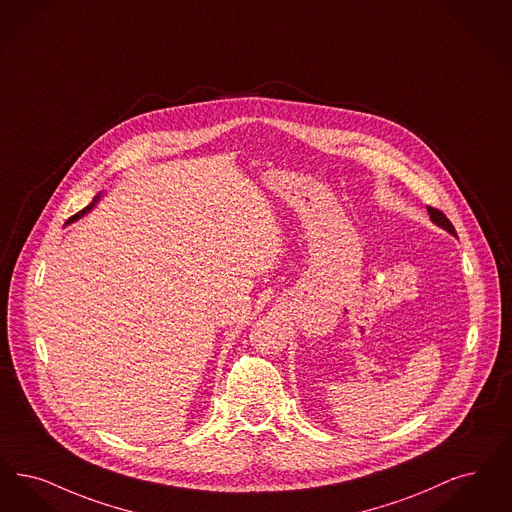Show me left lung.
Listing matches in <instances>:
<instances>
[{
	"mask_svg": "<svg viewBox=\"0 0 512 512\" xmlns=\"http://www.w3.org/2000/svg\"><path fill=\"white\" fill-rule=\"evenodd\" d=\"M429 209V215L430 219L436 223L438 226H442V228H446L450 234H453V236H457V232H455V228H453V225H451L450 219L440 211V209H436V207H427Z\"/></svg>",
	"mask_w": 512,
	"mask_h": 512,
	"instance_id": "left-lung-1",
	"label": "left lung"
}]
</instances>
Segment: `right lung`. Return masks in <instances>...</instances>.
I'll list each match as a JSON object with an SVG mask.
<instances>
[{"instance_id":"1","label":"right lung","mask_w":512,"mask_h":512,"mask_svg":"<svg viewBox=\"0 0 512 512\" xmlns=\"http://www.w3.org/2000/svg\"><path fill=\"white\" fill-rule=\"evenodd\" d=\"M97 200H99V198H95V202H97ZM95 202H93V204H95ZM93 204L89 205V207H85V209H82V211H80V213H76V215H72V217H70V219H68V223H72V221H76V219H80V217H82L83 213H85V211H89V209H91V207H93Z\"/></svg>"}]
</instances>
